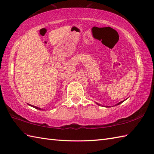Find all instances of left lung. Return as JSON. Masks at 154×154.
Listing matches in <instances>:
<instances>
[{"mask_svg":"<svg viewBox=\"0 0 154 154\" xmlns=\"http://www.w3.org/2000/svg\"><path fill=\"white\" fill-rule=\"evenodd\" d=\"M124 101H125V100H124ZM121 101V102H119V103H117V104L116 105H119V104H121V103H123V101Z\"/></svg>","mask_w":154,"mask_h":154,"instance_id":"left-lung-1","label":"left lung"}]
</instances>
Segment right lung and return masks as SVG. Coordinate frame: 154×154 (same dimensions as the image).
Returning <instances> with one entry per match:
<instances>
[{"instance_id": "right-lung-1", "label": "right lung", "mask_w": 154, "mask_h": 154, "mask_svg": "<svg viewBox=\"0 0 154 154\" xmlns=\"http://www.w3.org/2000/svg\"><path fill=\"white\" fill-rule=\"evenodd\" d=\"M31 105V106H32V107H35V109H39V110H41V108H38V107H36V106H34V105Z\"/></svg>"}]
</instances>
